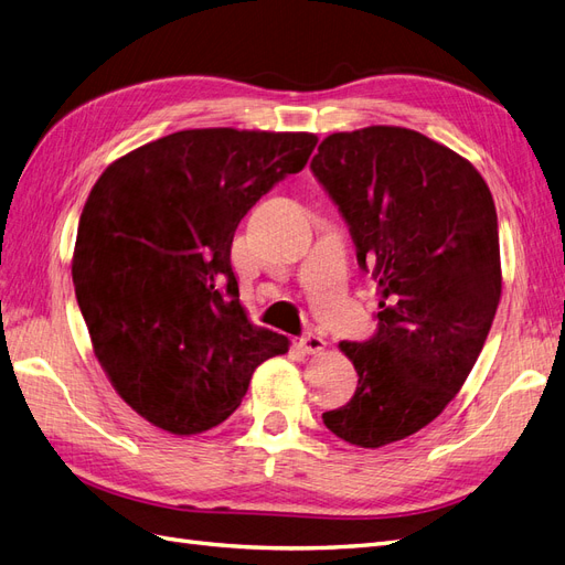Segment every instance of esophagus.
<instances>
[{
    "mask_svg": "<svg viewBox=\"0 0 565 565\" xmlns=\"http://www.w3.org/2000/svg\"><path fill=\"white\" fill-rule=\"evenodd\" d=\"M324 347H328V341H324V339L318 337V334H313V332L301 337V349H303L306 353H322Z\"/></svg>",
    "mask_w": 565,
    "mask_h": 565,
    "instance_id": "1",
    "label": "esophagus"
}]
</instances>
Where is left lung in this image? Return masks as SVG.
Instances as JSON below:
<instances>
[{
	"label": "left lung",
	"mask_w": 565,
	"mask_h": 565,
	"mask_svg": "<svg viewBox=\"0 0 565 565\" xmlns=\"http://www.w3.org/2000/svg\"><path fill=\"white\" fill-rule=\"evenodd\" d=\"M311 172L382 297L374 334L339 344L358 386L322 422L382 448L434 422L486 344L502 295L498 212L471 162L403 127L332 134Z\"/></svg>",
	"instance_id": "obj_1"
}]
</instances>
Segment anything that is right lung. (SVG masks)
Instances as JSON below:
<instances>
[{"instance_id": "right-lung-1", "label": "right lung", "mask_w": 565, "mask_h": 565, "mask_svg": "<svg viewBox=\"0 0 565 565\" xmlns=\"http://www.w3.org/2000/svg\"><path fill=\"white\" fill-rule=\"evenodd\" d=\"M313 134L188 129L113 162L84 204L75 297L119 396L191 436L235 413L252 372L289 341L254 328L231 245L237 224L309 162Z\"/></svg>"}]
</instances>
